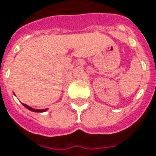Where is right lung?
I'll use <instances>...</instances> for the list:
<instances>
[{
    "mask_svg": "<svg viewBox=\"0 0 156 156\" xmlns=\"http://www.w3.org/2000/svg\"><path fill=\"white\" fill-rule=\"evenodd\" d=\"M23 106L25 108H27L29 110H31V111H34V112H43V111H46V110H47V108H45V109H35V108H32L29 107V106L26 105V104H23Z\"/></svg>",
    "mask_w": 156,
    "mask_h": 156,
    "instance_id": "obj_1",
    "label": "right lung"
}]
</instances>
